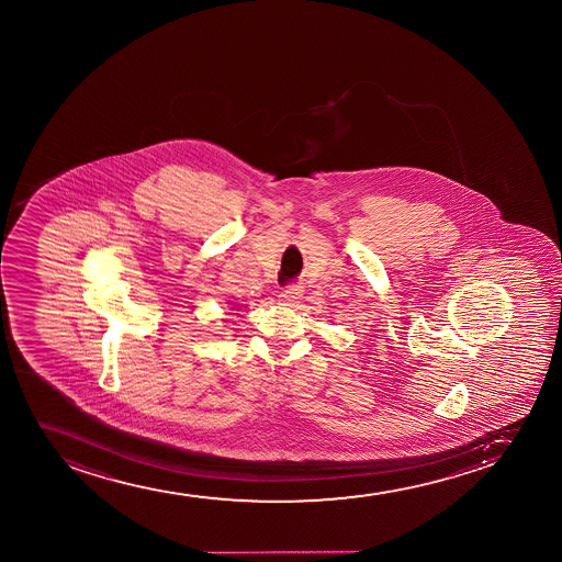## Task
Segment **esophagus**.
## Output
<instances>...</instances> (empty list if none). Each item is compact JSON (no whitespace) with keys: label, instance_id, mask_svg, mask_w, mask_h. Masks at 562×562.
<instances>
[{"label":"esophagus","instance_id":"esophagus-1","mask_svg":"<svg viewBox=\"0 0 562 562\" xmlns=\"http://www.w3.org/2000/svg\"><path fill=\"white\" fill-rule=\"evenodd\" d=\"M302 286L300 284H289L284 286L283 291L279 292V297L284 304H294L300 297H302Z\"/></svg>","mask_w":562,"mask_h":562}]
</instances>
